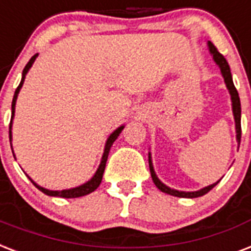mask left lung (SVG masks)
Returning <instances> with one entry per match:
<instances>
[{
	"instance_id": "1",
	"label": "left lung",
	"mask_w": 251,
	"mask_h": 251,
	"mask_svg": "<svg viewBox=\"0 0 251 251\" xmlns=\"http://www.w3.org/2000/svg\"><path fill=\"white\" fill-rule=\"evenodd\" d=\"M209 46V51L213 55V59L216 61V64L220 67L221 73H223V77L225 79V83H226V87H228L229 93H230V97H232V106H233V115H234V120H236V129H237V140H238V144L241 141V103H240V97H238V93H237V89L234 86L232 79V73H230V68L228 65V61L225 60V57L221 55L220 52L217 51V48L213 46L212 43H208ZM149 169H151V176H152V179L154 182L157 187L160 188L161 191L165 192V194H169V195L173 196H178V198H198V196L205 195L207 192L211 191L215 186L217 184L213 183L208 187H204L199 190V191H194V192H184V191H176V190H173V188L165 186L162 182H161L158 178H157L156 173L153 170L152 166V160H151V156H149Z\"/></svg>"
}]
</instances>
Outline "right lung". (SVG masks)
<instances>
[{"mask_svg":"<svg viewBox=\"0 0 251 251\" xmlns=\"http://www.w3.org/2000/svg\"><path fill=\"white\" fill-rule=\"evenodd\" d=\"M36 56L38 55L32 56V57L30 59V61L27 63L26 67H25V69H23L22 81H21V83H19V86L17 87V90H15V93H14V98H13V102H11V119H10V124H9V137H10V140H11V122H13V118H14L15 100H17L18 93H19V90H21V87H22L23 81H25V75H26V73L31 68L32 63L35 61ZM123 128L124 127H119L118 129H116V131H114L111 135H110V137L107 139V143H106V147H104L103 157H102V161H100V165H99L98 170H97V173L94 174V176H93V178H91L89 182H86L85 184H82V186H78V187H75V188H71V190H63V191H51V190H47V188H43V187H40V186H38V184L35 183L32 179H30V180L32 182V183H34V186H36V187L40 190V191L44 192L46 195H50V196H59V198H79V196H83V195H87V194H90V192H93L94 190H97V187H98L99 184H100V182H102V176H103L104 168H106V161H107L110 149H111L112 144H114V141L118 139V136H119V133L122 132V129H123Z\"/></svg>","mask_w":251,"mask_h":251,"instance_id":"right-lung-1","label":"right lung"}]
</instances>
